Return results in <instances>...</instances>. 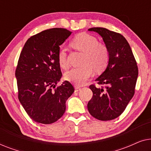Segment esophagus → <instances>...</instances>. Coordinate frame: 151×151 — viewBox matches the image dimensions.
I'll use <instances>...</instances> for the list:
<instances>
[{"mask_svg": "<svg viewBox=\"0 0 151 151\" xmlns=\"http://www.w3.org/2000/svg\"><path fill=\"white\" fill-rule=\"evenodd\" d=\"M80 89H81V87H80L79 86H77V85L75 86V92L79 91Z\"/></svg>", "mask_w": 151, "mask_h": 151, "instance_id": "34e87169", "label": "esophagus"}]
</instances>
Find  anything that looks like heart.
<instances>
[{"mask_svg": "<svg viewBox=\"0 0 151 151\" xmlns=\"http://www.w3.org/2000/svg\"><path fill=\"white\" fill-rule=\"evenodd\" d=\"M72 48L82 51V65L72 68L65 73L68 81L76 84L83 85L93 74L94 69L100 72L106 67L109 60V51L106 45L98 42L96 37L82 33L72 39L70 42ZM59 65L64 69L69 67L68 55L66 49L61 47L58 52Z\"/></svg>", "mask_w": 151, "mask_h": 151, "instance_id": "b5f03b06", "label": "heart"}]
</instances>
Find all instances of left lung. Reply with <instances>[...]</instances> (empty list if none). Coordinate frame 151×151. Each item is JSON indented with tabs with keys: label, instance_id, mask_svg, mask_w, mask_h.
<instances>
[{
	"label": "left lung",
	"instance_id": "1",
	"mask_svg": "<svg viewBox=\"0 0 151 151\" xmlns=\"http://www.w3.org/2000/svg\"><path fill=\"white\" fill-rule=\"evenodd\" d=\"M100 35L109 51L105 71L96 80L102 87L90 85L92 98L88 102V112L102 121L117 118L125 110L135 93L138 76L137 63L131 47L122 35L103 27L88 29Z\"/></svg>",
	"mask_w": 151,
	"mask_h": 151
}]
</instances>
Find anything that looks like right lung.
Here are the masks:
<instances>
[{
    "instance_id": "1",
    "label": "right lung",
    "mask_w": 151,
    "mask_h": 151,
    "mask_svg": "<svg viewBox=\"0 0 151 151\" xmlns=\"http://www.w3.org/2000/svg\"><path fill=\"white\" fill-rule=\"evenodd\" d=\"M71 34L63 28L42 31L30 37L20 53L15 73L18 100L36 122L49 124L60 118L74 92L68 81L57 86L62 77L58 52Z\"/></svg>"
}]
</instances>
